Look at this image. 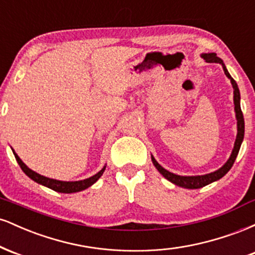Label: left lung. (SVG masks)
Masks as SVG:
<instances>
[{"mask_svg": "<svg viewBox=\"0 0 255 255\" xmlns=\"http://www.w3.org/2000/svg\"><path fill=\"white\" fill-rule=\"evenodd\" d=\"M201 57H203L207 63L222 64L224 74L227 75L228 79H230V83L233 85V89H234V105H235V116H236V121H238V134H236L235 144H234V148L233 151H231L229 159H228L227 162H225V164L223 166H221L218 170L210 172V174L197 175V176H181V175H176L174 174V172L166 170V169L163 168V166L160 165L156 159H154L153 156H151L153 165L156 166L157 170L159 171L160 174L166 178V180L170 181L171 183L176 184L178 187H182V188H187V189L201 188V187L207 186V184L215 182V181H218L219 178L223 177L224 175L230 170L231 166L234 164V162H235L245 136V120H244V114H242L241 111V105H240V99H241V97H240V90L238 87V84H236V81L231 78V75L229 74V72H228L227 67H225L223 61H222L219 57H217V55H216L215 52L201 54Z\"/></svg>", "mask_w": 255, "mask_h": 255, "instance_id": "1", "label": "left lung"}]
</instances>
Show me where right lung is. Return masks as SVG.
I'll return each mask as SVG.
<instances>
[{"label":"right lung","instance_id":"add662e5","mask_svg":"<svg viewBox=\"0 0 255 255\" xmlns=\"http://www.w3.org/2000/svg\"><path fill=\"white\" fill-rule=\"evenodd\" d=\"M13 150V148H11ZM14 156H15V159L17 162V164L20 165L21 170L27 175L31 180H33L34 182L42 184V186L48 187V188L52 189V191L58 192V193H77V192H81L84 189L89 188V187L92 186L93 183H96L98 181V178L103 175V172L107 168V165H104L102 168V170H99L97 174H95L93 176H91L89 178H85V180H80V181H60V180H55V178H49L43 176V175L38 174V172L31 170L27 165L20 159V157L15 153V151L13 150Z\"/></svg>","mask_w":255,"mask_h":255}]
</instances>
